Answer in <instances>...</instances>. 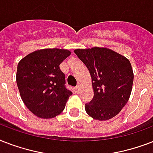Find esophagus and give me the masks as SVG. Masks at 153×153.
<instances>
[{
    "label": "esophagus",
    "instance_id": "esophagus-1",
    "mask_svg": "<svg viewBox=\"0 0 153 153\" xmlns=\"http://www.w3.org/2000/svg\"><path fill=\"white\" fill-rule=\"evenodd\" d=\"M75 92H76L77 94L80 93V88H79V86H77V87H75Z\"/></svg>",
    "mask_w": 153,
    "mask_h": 153
}]
</instances>
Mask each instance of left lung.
<instances>
[{"instance_id": "1", "label": "left lung", "mask_w": 153, "mask_h": 153, "mask_svg": "<svg viewBox=\"0 0 153 153\" xmlns=\"http://www.w3.org/2000/svg\"><path fill=\"white\" fill-rule=\"evenodd\" d=\"M92 79L94 98L86 103V113L95 120L106 121L120 113L130 97L133 72L128 59L110 49H76Z\"/></svg>"}]
</instances>
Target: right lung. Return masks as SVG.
<instances>
[{"label": "right lung", "instance_id": "right-lung-1", "mask_svg": "<svg viewBox=\"0 0 153 153\" xmlns=\"http://www.w3.org/2000/svg\"><path fill=\"white\" fill-rule=\"evenodd\" d=\"M70 55L64 49H42L18 63L16 83L20 97L36 116L52 118L64 109L72 92L66 87L59 65Z\"/></svg>", "mask_w": 153, "mask_h": 153}]
</instances>
